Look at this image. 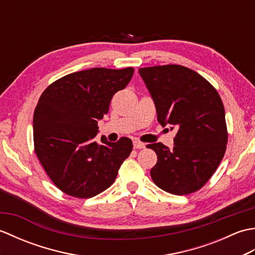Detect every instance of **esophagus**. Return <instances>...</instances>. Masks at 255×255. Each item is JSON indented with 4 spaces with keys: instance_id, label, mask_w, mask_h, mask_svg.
<instances>
[{
    "instance_id": "obj_1",
    "label": "esophagus",
    "mask_w": 255,
    "mask_h": 255,
    "mask_svg": "<svg viewBox=\"0 0 255 255\" xmlns=\"http://www.w3.org/2000/svg\"><path fill=\"white\" fill-rule=\"evenodd\" d=\"M133 148L134 149H143V148H145V144L138 141V140H134V141H133Z\"/></svg>"
}]
</instances>
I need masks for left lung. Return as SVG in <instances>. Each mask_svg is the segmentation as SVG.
Returning a JSON list of instances; mask_svg holds the SVG:
<instances>
[{
    "label": "left lung",
    "mask_w": 255,
    "mask_h": 255,
    "mask_svg": "<svg viewBox=\"0 0 255 255\" xmlns=\"http://www.w3.org/2000/svg\"><path fill=\"white\" fill-rule=\"evenodd\" d=\"M139 74L153 100L158 122L176 132L173 149L161 142L147 145L158 155L151 177L167 193L196 192L218 167L228 141L218 92L202 75L178 64L140 68Z\"/></svg>",
    "instance_id": "1"
}]
</instances>
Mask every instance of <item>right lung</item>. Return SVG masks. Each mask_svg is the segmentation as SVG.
Instances as JSON below:
<instances>
[{"label": "right lung", "instance_id": "right-lung-1", "mask_svg": "<svg viewBox=\"0 0 255 255\" xmlns=\"http://www.w3.org/2000/svg\"><path fill=\"white\" fill-rule=\"evenodd\" d=\"M132 68H92L57 80L44 91L35 108L36 154L55 185L68 195L90 198L115 181L132 150V141L95 137L97 123L110 110L116 92L126 88Z\"/></svg>", "mask_w": 255, "mask_h": 255}]
</instances>
